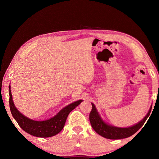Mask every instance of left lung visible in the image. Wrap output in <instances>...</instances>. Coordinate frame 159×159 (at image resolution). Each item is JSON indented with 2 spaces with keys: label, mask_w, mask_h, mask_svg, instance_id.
I'll list each match as a JSON object with an SVG mask.
<instances>
[{
  "label": "left lung",
  "mask_w": 159,
  "mask_h": 159,
  "mask_svg": "<svg viewBox=\"0 0 159 159\" xmlns=\"http://www.w3.org/2000/svg\"><path fill=\"white\" fill-rule=\"evenodd\" d=\"M91 105H92V109L89 113V121L91 127L99 135L109 139H121L133 135L143 125L150 115L152 109L151 106L147 115L139 123L130 127L119 128L111 126L105 123L101 119L93 103H91Z\"/></svg>",
  "instance_id": "left-lung-1"
}]
</instances>
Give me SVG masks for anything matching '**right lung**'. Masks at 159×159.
Returning <instances> with one entry per match:
<instances>
[{
	"mask_svg": "<svg viewBox=\"0 0 159 159\" xmlns=\"http://www.w3.org/2000/svg\"><path fill=\"white\" fill-rule=\"evenodd\" d=\"M9 105L14 119L16 120L18 125L25 132L31 135L38 137H50L59 133L64 128L66 121L69 113L79 105L82 100L77 101L61 109L56 116L46 121H37L28 119L18 111L13 103L12 97L9 85Z\"/></svg>",
	"mask_w": 159,
	"mask_h": 159,
	"instance_id": "add662e5",
	"label": "right lung"
}]
</instances>
